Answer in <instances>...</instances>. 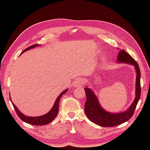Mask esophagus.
I'll list each match as a JSON object with an SVG mask.
<instances>
[{
    "label": "esophagus",
    "instance_id": "1",
    "mask_svg": "<svg viewBox=\"0 0 150 150\" xmlns=\"http://www.w3.org/2000/svg\"><path fill=\"white\" fill-rule=\"evenodd\" d=\"M82 83H83V80L81 79H78V80L74 81L73 85L75 88H79L82 86Z\"/></svg>",
    "mask_w": 150,
    "mask_h": 150
}]
</instances>
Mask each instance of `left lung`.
Wrapping results in <instances>:
<instances>
[{
	"mask_svg": "<svg viewBox=\"0 0 150 150\" xmlns=\"http://www.w3.org/2000/svg\"><path fill=\"white\" fill-rule=\"evenodd\" d=\"M117 61L127 63L134 66L137 72L136 79V96L130 107L126 111L121 112L111 113L105 111L99 103L97 96L88 88H85L86 101L84 105V111L88 119L94 123L104 127H112L124 123L133 116L141 95L140 78L141 72L137 62L127 53L124 49H120Z\"/></svg>",
	"mask_w": 150,
	"mask_h": 150,
	"instance_id": "8db88e82",
	"label": "left lung"
}]
</instances>
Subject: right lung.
I'll list each match as a JSON object with an SVG mask.
<instances>
[{
    "mask_svg": "<svg viewBox=\"0 0 150 150\" xmlns=\"http://www.w3.org/2000/svg\"><path fill=\"white\" fill-rule=\"evenodd\" d=\"M40 45L39 44H34L33 45V46H31L28 48H26L25 49H24L23 51L22 52V54L24 52L26 51H28V50L30 49H33L34 47H35L37 46H39ZM67 89H66V90H64V91L62 92L56 100L54 104V106L52 108V109L51 110H50L47 113H46V115H44L42 116H37V117H30V116H27L25 115H24V114H22V113L18 110L17 108L16 107V106L14 104L12 103V101H11V96H10V99L12 102V105L14 108V110L17 113V115H18L20 117V119L22 120L23 121L27 122V123H29L30 125H36V126H42V125H47L50 122H52L54 119L56 117V116L58 114V111H59V101H60V99L61 98V96H62L63 94H65L67 91Z\"/></svg>",
    "mask_w": 150,
    "mask_h": 150,
    "instance_id": "1",
    "label": "right lung"
}]
</instances>
